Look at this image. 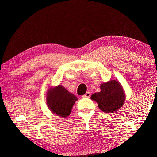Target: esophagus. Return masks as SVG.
Instances as JSON below:
<instances>
[{
	"label": "esophagus",
	"instance_id": "esophagus-1",
	"mask_svg": "<svg viewBox=\"0 0 157 157\" xmlns=\"http://www.w3.org/2000/svg\"><path fill=\"white\" fill-rule=\"evenodd\" d=\"M90 96H91V93H90V92H87L82 97L83 98H90Z\"/></svg>",
	"mask_w": 157,
	"mask_h": 157
}]
</instances>
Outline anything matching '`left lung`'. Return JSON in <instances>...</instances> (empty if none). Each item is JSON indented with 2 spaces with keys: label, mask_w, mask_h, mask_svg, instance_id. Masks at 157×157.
Listing matches in <instances>:
<instances>
[{
  "label": "left lung",
  "mask_w": 157,
  "mask_h": 157,
  "mask_svg": "<svg viewBox=\"0 0 157 157\" xmlns=\"http://www.w3.org/2000/svg\"><path fill=\"white\" fill-rule=\"evenodd\" d=\"M100 89V92L92 95L91 99L98 103L102 111L115 113L124 105L125 94L121 84L117 80H111L101 84Z\"/></svg>",
  "instance_id": "left-lung-1"
}]
</instances>
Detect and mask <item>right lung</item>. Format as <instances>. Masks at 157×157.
<instances>
[{"label":"right lung","mask_w":157,"mask_h":157,"mask_svg":"<svg viewBox=\"0 0 157 157\" xmlns=\"http://www.w3.org/2000/svg\"><path fill=\"white\" fill-rule=\"evenodd\" d=\"M78 99L61 85L50 88L46 94V103L50 110L57 116L68 117Z\"/></svg>","instance_id":"right-lung-1"}]
</instances>
